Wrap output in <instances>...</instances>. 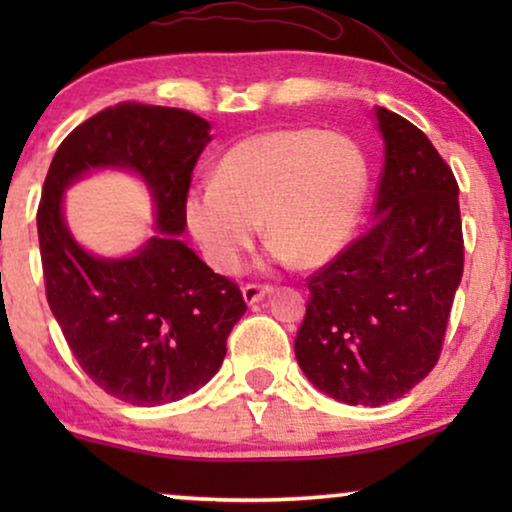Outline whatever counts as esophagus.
<instances>
[{
  "label": "esophagus",
  "instance_id": "obj_1",
  "mask_svg": "<svg viewBox=\"0 0 512 512\" xmlns=\"http://www.w3.org/2000/svg\"><path fill=\"white\" fill-rule=\"evenodd\" d=\"M272 291L275 289H272L270 284H244L242 286V296L249 305H254V303H258V300H263L265 296H270Z\"/></svg>",
  "mask_w": 512,
  "mask_h": 512
}]
</instances>
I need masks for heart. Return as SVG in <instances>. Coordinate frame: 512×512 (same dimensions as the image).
<instances>
[{
	"label": "heart",
	"instance_id": "b5f03b06",
	"mask_svg": "<svg viewBox=\"0 0 512 512\" xmlns=\"http://www.w3.org/2000/svg\"><path fill=\"white\" fill-rule=\"evenodd\" d=\"M368 195L361 146L342 132L279 128L240 139L214 179L184 195V219L216 272L242 268L261 230L275 263L319 268L347 247Z\"/></svg>",
	"mask_w": 512,
	"mask_h": 512
}]
</instances>
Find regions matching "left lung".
<instances>
[{
	"label": "left lung",
	"instance_id": "1",
	"mask_svg": "<svg viewBox=\"0 0 512 512\" xmlns=\"http://www.w3.org/2000/svg\"><path fill=\"white\" fill-rule=\"evenodd\" d=\"M384 167L375 223L307 277L296 359L314 387L349 405L396 401L443 352L464 275L459 186L417 125L377 107Z\"/></svg>",
	"mask_w": 512,
	"mask_h": 512
}]
</instances>
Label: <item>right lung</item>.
I'll return each instance as SVG.
<instances>
[{"label": "right lung", "mask_w": 512, "mask_h": 512, "mask_svg": "<svg viewBox=\"0 0 512 512\" xmlns=\"http://www.w3.org/2000/svg\"><path fill=\"white\" fill-rule=\"evenodd\" d=\"M209 128L186 109L121 102L69 132L48 167L37 212L48 305L83 373L118 401L163 405L202 387L247 312L240 286L177 237ZM95 166H128L152 188L161 233L135 257H90L64 226L61 191Z\"/></svg>", "instance_id": "1"}]
</instances>
